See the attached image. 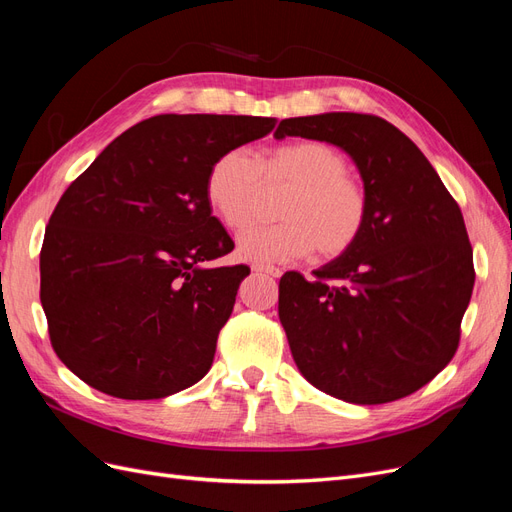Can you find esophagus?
<instances>
[{
	"label": "esophagus",
	"mask_w": 512,
	"mask_h": 512,
	"mask_svg": "<svg viewBox=\"0 0 512 512\" xmlns=\"http://www.w3.org/2000/svg\"><path fill=\"white\" fill-rule=\"evenodd\" d=\"M252 271L256 273H267V275H273V277H280L282 271L277 267H271V265H252Z\"/></svg>",
	"instance_id": "esophagus-1"
}]
</instances>
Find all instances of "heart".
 Returning <instances> with one entry per match:
<instances>
[{
  "mask_svg": "<svg viewBox=\"0 0 512 512\" xmlns=\"http://www.w3.org/2000/svg\"><path fill=\"white\" fill-rule=\"evenodd\" d=\"M286 185L277 207L282 222L254 228L239 239L243 260L288 262L314 250L331 260L352 250L369 220V196L350 175L342 151L322 141H294L273 147L256 160L230 149L209 168L205 194L211 211L232 232H243L258 218L262 190Z\"/></svg>",
  "mask_w": 512,
  "mask_h": 512,
  "instance_id": "1",
  "label": "heart"
}]
</instances>
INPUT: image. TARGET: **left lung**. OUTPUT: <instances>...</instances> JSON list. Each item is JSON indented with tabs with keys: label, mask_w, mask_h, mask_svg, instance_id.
I'll use <instances>...</instances> for the list:
<instances>
[{
	"label": "left lung",
	"mask_w": 512,
	"mask_h": 512,
	"mask_svg": "<svg viewBox=\"0 0 512 512\" xmlns=\"http://www.w3.org/2000/svg\"><path fill=\"white\" fill-rule=\"evenodd\" d=\"M344 149L369 196L352 250L280 280V320L309 384L350 404L412 395L451 363L474 288V260L455 198L410 138L376 115L284 119L275 138Z\"/></svg>",
	"instance_id": "obj_1"
}]
</instances>
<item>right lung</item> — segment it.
<instances>
[{"label":"right lung","mask_w":512,"mask_h":512,"mask_svg":"<svg viewBox=\"0 0 512 512\" xmlns=\"http://www.w3.org/2000/svg\"><path fill=\"white\" fill-rule=\"evenodd\" d=\"M273 117L156 115L117 136L59 198L40 252L51 344L119 399H162L205 378L250 269L203 267L232 239L211 215V164Z\"/></svg>","instance_id":"1"}]
</instances>
